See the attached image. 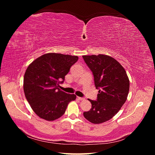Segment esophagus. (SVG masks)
<instances>
[{
	"label": "esophagus",
	"instance_id": "esophagus-1",
	"mask_svg": "<svg viewBox=\"0 0 155 155\" xmlns=\"http://www.w3.org/2000/svg\"><path fill=\"white\" fill-rule=\"evenodd\" d=\"M78 99L79 100H85V97H78Z\"/></svg>",
	"mask_w": 155,
	"mask_h": 155
}]
</instances>
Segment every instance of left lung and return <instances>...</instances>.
I'll list each match as a JSON object with an SVG mask.
<instances>
[{
    "label": "left lung",
    "instance_id": "left-lung-1",
    "mask_svg": "<svg viewBox=\"0 0 155 155\" xmlns=\"http://www.w3.org/2000/svg\"><path fill=\"white\" fill-rule=\"evenodd\" d=\"M83 58L92 71L94 85L99 89L96 100L88 99L91 110L83 112L92 124H101L115 116L127 100L129 80L124 67L110 56L83 55Z\"/></svg>",
    "mask_w": 155,
    "mask_h": 155
}]
</instances>
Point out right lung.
Masks as SVG:
<instances>
[{"instance_id": "right-lung-1", "label": "right lung", "mask_w": 155, "mask_h": 155, "mask_svg": "<svg viewBox=\"0 0 155 155\" xmlns=\"http://www.w3.org/2000/svg\"><path fill=\"white\" fill-rule=\"evenodd\" d=\"M78 56L48 53L34 61L24 76V92L31 109L40 118L53 121L62 116L76 96L58 88Z\"/></svg>"}]
</instances>
